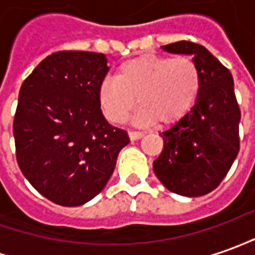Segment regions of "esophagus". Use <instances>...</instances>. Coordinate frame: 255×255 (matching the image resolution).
I'll use <instances>...</instances> for the list:
<instances>
[{"instance_id": "esophagus-1", "label": "esophagus", "mask_w": 255, "mask_h": 255, "mask_svg": "<svg viewBox=\"0 0 255 255\" xmlns=\"http://www.w3.org/2000/svg\"><path fill=\"white\" fill-rule=\"evenodd\" d=\"M128 136H129V139L131 141H136V139H141L143 134L142 132H138V131H129L128 132Z\"/></svg>"}]
</instances>
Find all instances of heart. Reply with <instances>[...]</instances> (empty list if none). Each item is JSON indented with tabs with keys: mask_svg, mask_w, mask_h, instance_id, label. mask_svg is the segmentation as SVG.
Instances as JSON below:
<instances>
[{
	"mask_svg": "<svg viewBox=\"0 0 255 255\" xmlns=\"http://www.w3.org/2000/svg\"><path fill=\"white\" fill-rule=\"evenodd\" d=\"M200 91V69L191 58L145 54L124 61L114 77L105 78L98 98L106 119L117 124L127 120L138 99L142 106L132 120L146 127L157 120L171 124L183 119Z\"/></svg>",
	"mask_w": 255,
	"mask_h": 255,
	"instance_id": "1",
	"label": "heart"
}]
</instances>
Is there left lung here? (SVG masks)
<instances>
[{"label": "left lung", "mask_w": 255, "mask_h": 255, "mask_svg": "<svg viewBox=\"0 0 255 255\" xmlns=\"http://www.w3.org/2000/svg\"><path fill=\"white\" fill-rule=\"evenodd\" d=\"M162 50L193 57L200 69L201 91L193 109L162 132L163 150L153 162V171L171 193L201 197L219 186L240 148L233 77L201 44L183 40Z\"/></svg>", "instance_id": "8db88e82"}]
</instances>
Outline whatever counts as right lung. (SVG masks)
Instances as JSON below:
<instances>
[{"instance_id": "1", "label": "right lung", "mask_w": 255, "mask_h": 255, "mask_svg": "<svg viewBox=\"0 0 255 255\" xmlns=\"http://www.w3.org/2000/svg\"><path fill=\"white\" fill-rule=\"evenodd\" d=\"M107 58L93 51L46 57L20 86L13 120L19 169L39 193L62 207L95 198L113 174L127 131L102 113Z\"/></svg>"}]
</instances>
